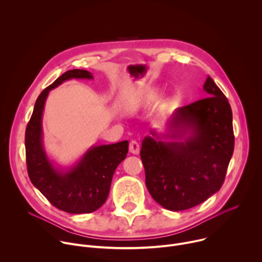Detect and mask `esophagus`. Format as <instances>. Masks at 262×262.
<instances>
[{
  "label": "esophagus",
  "instance_id": "34e87169",
  "mask_svg": "<svg viewBox=\"0 0 262 262\" xmlns=\"http://www.w3.org/2000/svg\"><path fill=\"white\" fill-rule=\"evenodd\" d=\"M128 149H129V152H132L134 155H138L140 152V145L136 140H132L129 142Z\"/></svg>",
  "mask_w": 262,
  "mask_h": 262
}]
</instances>
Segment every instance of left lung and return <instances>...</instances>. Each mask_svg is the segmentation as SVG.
<instances>
[{
    "label": "left lung",
    "mask_w": 262,
    "mask_h": 262,
    "mask_svg": "<svg viewBox=\"0 0 262 262\" xmlns=\"http://www.w3.org/2000/svg\"><path fill=\"white\" fill-rule=\"evenodd\" d=\"M203 89L206 98L174 111L167 134L150 130L151 136L142 141L140 156L148 192L172 211L192 208L216 193L233 155L228 99L210 77Z\"/></svg>",
    "instance_id": "8db88e82"
}]
</instances>
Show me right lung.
Returning <instances> with one entry per match:
<instances>
[{
    "instance_id": "1",
    "label": "right lung",
    "mask_w": 262,
    "mask_h": 262,
    "mask_svg": "<svg viewBox=\"0 0 262 262\" xmlns=\"http://www.w3.org/2000/svg\"><path fill=\"white\" fill-rule=\"evenodd\" d=\"M71 79H93L83 69L64 72L37 98L26 128V159L29 177L36 189L57 208L69 213H89L106 200L114 172L126 158L128 141L89 148L81 160L68 169L54 165L42 142V115L50 91Z\"/></svg>"
}]
</instances>
